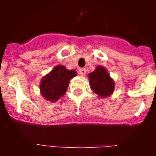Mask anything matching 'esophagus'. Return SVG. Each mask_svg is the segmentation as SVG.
<instances>
[{
    "mask_svg": "<svg viewBox=\"0 0 156 156\" xmlns=\"http://www.w3.org/2000/svg\"><path fill=\"white\" fill-rule=\"evenodd\" d=\"M79 73L80 76H85V74H86V69H80L79 71Z\"/></svg>",
    "mask_w": 156,
    "mask_h": 156,
    "instance_id": "1",
    "label": "esophagus"
}]
</instances>
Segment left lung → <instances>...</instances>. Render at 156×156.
I'll return each instance as SVG.
<instances>
[{"mask_svg":"<svg viewBox=\"0 0 156 156\" xmlns=\"http://www.w3.org/2000/svg\"><path fill=\"white\" fill-rule=\"evenodd\" d=\"M90 89L99 98H108L112 94L115 82L104 66H98L94 71L88 74Z\"/></svg>","mask_w":156,"mask_h":156,"instance_id":"1","label":"left lung"}]
</instances>
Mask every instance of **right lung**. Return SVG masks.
<instances>
[{
    "instance_id": "obj_1",
    "label": "right lung",
    "mask_w": 156,
    "mask_h": 156,
    "mask_svg": "<svg viewBox=\"0 0 156 156\" xmlns=\"http://www.w3.org/2000/svg\"><path fill=\"white\" fill-rule=\"evenodd\" d=\"M76 76L75 70H69L61 65L55 66L41 80L40 83L41 95L46 101L55 102L65 94L70 80Z\"/></svg>"
}]
</instances>
